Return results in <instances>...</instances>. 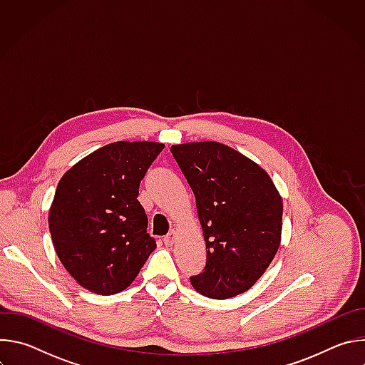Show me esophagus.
I'll list each match as a JSON object with an SVG mask.
<instances>
[{
    "label": "esophagus",
    "mask_w": 365,
    "mask_h": 365,
    "mask_svg": "<svg viewBox=\"0 0 365 365\" xmlns=\"http://www.w3.org/2000/svg\"><path fill=\"white\" fill-rule=\"evenodd\" d=\"M175 241H176V231H170V232L165 237V244H166V245H173Z\"/></svg>",
    "instance_id": "34e87169"
}]
</instances>
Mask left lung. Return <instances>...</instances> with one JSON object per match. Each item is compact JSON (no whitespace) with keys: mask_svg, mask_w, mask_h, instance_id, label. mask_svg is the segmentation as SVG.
I'll return each mask as SVG.
<instances>
[{"mask_svg":"<svg viewBox=\"0 0 365 365\" xmlns=\"http://www.w3.org/2000/svg\"><path fill=\"white\" fill-rule=\"evenodd\" d=\"M196 199L206 266L190 277L196 292L230 299L248 290L273 262L283 202L264 169L237 150L199 141L170 148Z\"/></svg>","mask_w":365,"mask_h":365,"instance_id":"8db88e82","label":"left lung"}]
</instances>
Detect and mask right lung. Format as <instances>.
<instances>
[{"label": "right lung", "instance_id": "right-lung-1", "mask_svg": "<svg viewBox=\"0 0 365 365\" xmlns=\"http://www.w3.org/2000/svg\"><path fill=\"white\" fill-rule=\"evenodd\" d=\"M165 148L154 141H117L91 153L61 179L48 230L68 273L85 289H127L155 248L138 187Z\"/></svg>", "mask_w": 365, "mask_h": 365}]
</instances>
